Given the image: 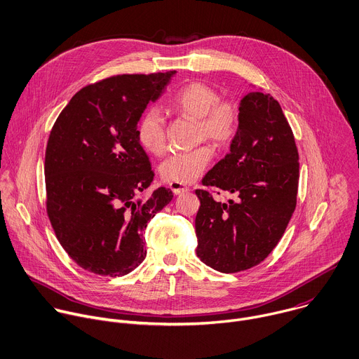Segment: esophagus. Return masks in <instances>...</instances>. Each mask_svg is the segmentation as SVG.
<instances>
[{"instance_id":"obj_1","label":"esophagus","mask_w":359,"mask_h":359,"mask_svg":"<svg viewBox=\"0 0 359 359\" xmlns=\"http://www.w3.org/2000/svg\"><path fill=\"white\" fill-rule=\"evenodd\" d=\"M170 188L171 191L175 194V195H180V194H184V192H188L189 191V187L184 185V184H180V182H171L170 184Z\"/></svg>"}]
</instances>
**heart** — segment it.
Here are the masks:
<instances>
[{
	"mask_svg": "<svg viewBox=\"0 0 359 359\" xmlns=\"http://www.w3.org/2000/svg\"><path fill=\"white\" fill-rule=\"evenodd\" d=\"M172 111L198 119L199 136L219 144L230 143L240 126V107L229 97H219V93L209 84L192 81L181 87L171 98ZM139 144L149 153L160 156L167 146L165 129L157 109H147L136 123ZM213 158V149L209 144L199 146L189 151L170 156L161 165V177L165 181L189 184L198 180Z\"/></svg>",
	"mask_w": 359,
	"mask_h": 359,
	"instance_id": "1",
	"label": "heart"
}]
</instances>
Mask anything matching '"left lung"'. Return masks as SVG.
<instances>
[{"instance_id": "1", "label": "left lung", "mask_w": 359, "mask_h": 359, "mask_svg": "<svg viewBox=\"0 0 359 359\" xmlns=\"http://www.w3.org/2000/svg\"><path fill=\"white\" fill-rule=\"evenodd\" d=\"M202 184L227 191L237 201L222 203L206 189L195 191L201 201L195 219L201 261L224 273L262 262L287 227L299 185L293 132L271 94L254 91L241 100L230 153Z\"/></svg>"}]
</instances>
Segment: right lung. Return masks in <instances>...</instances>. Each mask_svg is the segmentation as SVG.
Segmentation results:
<instances>
[{
  "instance_id": "right-lung-1",
  "label": "right lung",
  "mask_w": 359,
  "mask_h": 359,
  "mask_svg": "<svg viewBox=\"0 0 359 359\" xmlns=\"http://www.w3.org/2000/svg\"><path fill=\"white\" fill-rule=\"evenodd\" d=\"M175 72L119 74L81 88L56 119L46 147V210L69 257L95 275L122 276L144 257L143 231L172 191L140 195L154 172L136 123Z\"/></svg>"
}]
</instances>
